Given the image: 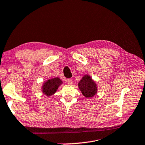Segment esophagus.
Masks as SVG:
<instances>
[{
    "label": "esophagus",
    "instance_id": "obj_1",
    "mask_svg": "<svg viewBox=\"0 0 145 145\" xmlns=\"http://www.w3.org/2000/svg\"><path fill=\"white\" fill-rule=\"evenodd\" d=\"M67 82L69 84H72L73 83V79H71V78H70V79H68Z\"/></svg>",
    "mask_w": 145,
    "mask_h": 145
}]
</instances>
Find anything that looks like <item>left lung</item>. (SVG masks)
<instances>
[{
  "label": "left lung",
  "mask_w": 145,
  "mask_h": 145,
  "mask_svg": "<svg viewBox=\"0 0 145 145\" xmlns=\"http://www.w3.org/2000/svg\"><path fill=\"white\" fill-rule=\"evenodd\" d=\"M78 85L82 95L86 97H91L96 94L97 86L89 75H85L82 77Z\"/></svg>",
  "instance_id": "left-lung-1"
}]
</instances>
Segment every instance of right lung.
<instances>
[{"instance_id":"right-lung-1","label":"right lung","mask_w":145,"mask_h":145,"mask_svg":"<svg viewBox=\"0 0 145 145\" xmlns=\"http://www.w3.org/2000/svg\"><path fill=\"white\" fill-rule=\"evenodd\" d=\"M61 79L58 77L49 79L42 86V92L47 96L52 95L56 93L58 87L62 84Z\"/></svg>"}]
</instances>
